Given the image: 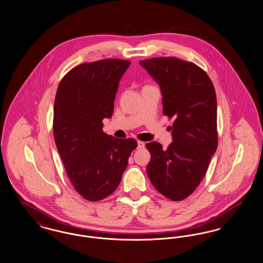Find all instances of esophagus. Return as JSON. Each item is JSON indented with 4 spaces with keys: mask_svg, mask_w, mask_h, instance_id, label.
Masks as SVG:
<instances>
[{
    "mask_svg": "<svg viewBox=\"0 0 263 263\" xmlns=\"http://www.w3.org/2000/svg\"><path fill=\"white\" fill-rule=\"evenodd\" d=\"M145 148V143L142 141H138V149H144Z\"/></svg>",
    "mask_w": 263,
    "mask_h": 263,
    "instance_id": "34e87169",
    "label": "esophagus"
}]
</instances>
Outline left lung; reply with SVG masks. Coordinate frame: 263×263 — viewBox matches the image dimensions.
<instances>
[{"mask_svg":"<svg viewBox=\"0 0 263 263\" xmlns=\"http://www.w3.org/2000/svg\"><path fill=\"white\" fill-rule=\"evenodd\" d=\"M140 64L160 85L163 115L175 119L174 142L166 150L158 142L146 144L151 153L147 174L163 196L183 200L199 185L217 149L215 88L194 63L158 57Z\"/></svg>","mask_w":263,"mask_h":263,"instance_id":"8db88e82","label":"left lung"}]
</instances>
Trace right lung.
<instances>
[{
	"instance_id": "1",
	"label": "right lung",
	"mask_w": 263,
	"mask_h": 263,
	"mask_svg": "<svg viewBox=\"0 0 263 263\" xmlns=\"http://www.w3.org/2000/svg\"><path fill=\"white\" fill-rule=\"evenodd\" d=\"M130 65L121 59L84 63L64 76L56 92L53 135L76 191L88 201L109 196L119 185L133 138L118 139L102 131L112 116L119 81Z\"/></svg>"
}]
</instances>
